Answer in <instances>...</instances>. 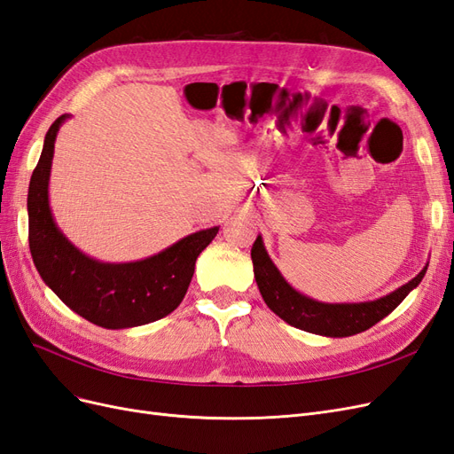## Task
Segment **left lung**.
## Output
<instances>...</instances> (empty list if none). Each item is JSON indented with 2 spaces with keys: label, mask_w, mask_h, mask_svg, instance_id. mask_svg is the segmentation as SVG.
<instances>
[{
  "label": "left lung",
  "mask_w": 454,
  "mask_h": 454,
  "mask_svg": "<svg viewBox=\"0 0 454 454\" xmlns=\"http://www.w3.org/2000/svg\"><path fill=\"white\" fill-rule=\"evenodd\" d=\"M252 261L254 277L267 307L290 325L324 337H350L375 325L400 305L411 290H415L424 278L426 269H428L424 267L413 280L375 301H365V303H322V301H314L295 292L284 280L280 270L270 261L261 237H257L252 246Z\"/></svg>",
  "instance_id": "8db88e82"
}]
</instances>
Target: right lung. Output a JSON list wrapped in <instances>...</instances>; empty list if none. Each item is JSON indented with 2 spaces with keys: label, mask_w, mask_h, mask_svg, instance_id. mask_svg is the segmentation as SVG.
Here are the masks:
<instances>
[{
  "label": "right lung",
  "mask_w": 454,
  "mask_h": 454,
  "mask_svg": "<svg viewBox=\"0 0 454 454\" xmlns=\"http://www.w3.org/2000/svg\"><path fill=\"white\" fill-rule=\"evenodd\" d=\"M67 114L52 122L28 189V240L39 277L85 320L122 329L164 318L182 303L199 254L219 227L193 232L157 255L132 263H102L79 252L54 223L49 177L54 140Z\"/></svg>",
  "instance_id": "right-lung-1"
}]
</instances>
